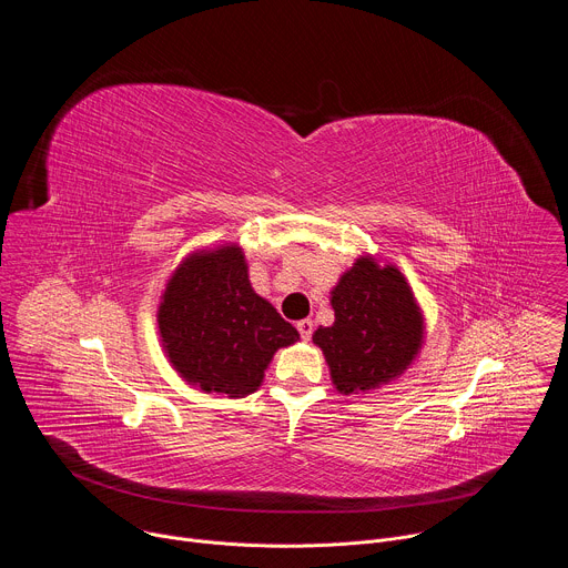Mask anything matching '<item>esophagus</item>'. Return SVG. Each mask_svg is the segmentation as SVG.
I'll return each mask as SVG.
<instances>
[{
    "label": "esophagus",
    "mask_w": 568,
    "mask_h": 568,
    "mask_svg": "<svg viewBox=\"0 0 568 568\" xmlns=\"http://www.w3.org/2000/svg\"><path fill=\"white\" fill-rule=\"evenodd\" d=\"M296 331L301 333V339H310L312 333H314V323H312L310 318H301V321L296 323Z\"/></svg>",
    "instance_id": "34e87169"
}]
</instances>
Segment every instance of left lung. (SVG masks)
Here are the masks:
<instances>
[{
  "label": "left lung",
  "mask_w": 568,
  "mask_h": 568,
  "mask_svg": "<svg viewBox=\"0 0 568 568\" xmlns=\"http://www.w3.org/2000/svg\"><path fill=\"white\" fill-rule=\"evenodd\" d=\"M335 323L312 342L326 355L339 393H364L395 379L418 355L423 314L397 267L362 256L333 290Z\"/></svg>",
  "instance_id": "left-lung-1"
}]
</instances>
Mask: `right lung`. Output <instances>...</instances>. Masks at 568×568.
Instances as JSON below:
<instances>
[{"mask_svg": "<svg viewBox=\"0 0 568 568\" xmlns=\"http://www.w3.org/2000/svg\"><path fill=\"white\" fill-rule=\"evenodd\" d=\"M159 335L175 371L206 393H254L274 353L298 339L252 290L240 247L189 256L159 305Z\"/></svg>", "mask_w": 568, "mask_h": 568, "instance_id": "1", "label": "right lung"}]
</instances>
